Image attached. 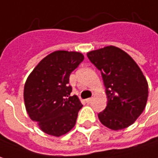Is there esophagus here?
<instances>
[{"label":"esophagus","mask_w":158,"mask_h":158,"mask_svg":"<svg viewBox=\"0 0 158 158\" xmlns=\"http://www.w3.org/2000/svg\"><path fill=\"white\" fill-rule=\"evenodd\" d=\"M85 101H86V103H87V104H90L91 102L93 101V98H87Z\"/></svg>","instance_id":"obj_1"}]
</instances>
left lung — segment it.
<instances>
[{"mask_svg": "<svg viewBox=\"0 0 158 158\" xmlns=\"http://www.w3.org/2000/svg\"><path fill=\"white\" fill-rule=\"evenodd\" d=\"M101 72L108 103L98 116L102 124L118 131L132 124L141 115L148 99V83L128 53L109 46L87 53Z\"/></svg>", "mask_w": 158, "mask_h": 158, "instance_id": "8db88e82", "label": "left lung"}]
</instances>
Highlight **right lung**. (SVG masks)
I'll return each instance as SVG.
<instances>
[{
	"label": "right lung",
	"instance_id": "right-lung-1",
	"mask_svg": "<svg viewBox=\"0 0 158 158\" xmlns=\"http://www.w3.org/2000/svg\"><path fill=\"white\" fill-rule=\"evenodd\" d=\"M84 60L78 52L55 51L36 65L24 86V101L30 118L42 131L60 137L74 127L82 104L71 96L69 77Z\"/></svg>",
	"mask_w": 158,
	"mask_h": 158
}]
</instances>
